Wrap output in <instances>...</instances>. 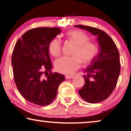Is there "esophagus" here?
Masks as SVG:
<instances>
[{
	"label": "esophagus",
	"mask_w": 131,
	"mask_h": 131,
	"mask_svg": "<svg viewBox=\"0 0 131 131\" xmlns=\"http://www.w3.org/2000/svg\"><path fill=\"white\" fill-rule=\"evenodd\" d=\"M74 77L71 76H66V79H73Z\"/></svg>",
	"instance_id": "1"
}]
</instances>
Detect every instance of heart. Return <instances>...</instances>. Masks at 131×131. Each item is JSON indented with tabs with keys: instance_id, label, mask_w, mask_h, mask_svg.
<instances>
[{
	"instance_id": "1",
	"label": "heart",
	"mask_w": 131,
	"mask_h": 131,
	"mask_svg": "<svg viewBox=\"0 0 131 131\" xmlns=\"http://www.w3.org/2000/svg\"><path fill=\"white\" fill-rule=\"evenodd\" d=\"M68 39L76 45L72 52L73 56L62 57L55 62V68L62 74L70 75L78 70L82 61L83 64L90 63L98 52L96 43L89 40L87 34L81 30H72L67 33ZM50 53L53 57L60 56L61 52V41L54 38L50 42L48 46Z\"/></svg>"
}]
</instances>
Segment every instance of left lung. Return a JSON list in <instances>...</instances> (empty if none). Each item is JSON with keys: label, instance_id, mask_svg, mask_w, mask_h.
<instances>
[{"label": "left lung", "instance_id": "obj_1", "mask_svg": "<svg viewBox=\"0 0 131 131\" xmlns=\"http://www.w3.org/2000/svg\"><path fill=\"white\" fill-rule=\"evenodd\" d=\"M74 27L97 36L99 52L83 71L85 84L78 92L88 103H100L112 94L117 84L121 71L119 52L114 41L103 30L83 25Z\"/></svg>", "mask_w": 131, "mask_h": 131}]
</instances>
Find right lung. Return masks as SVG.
Listing matches in <instances>:
<instances>
[{"mask_svg":"<svg viewBox=\"0 0 131 131\" xmlns=\"http://www.w3.org/2000/svg\"><path fill=\"white\" fill-rule=\"evenodd\" d=\"M60 33L58 27L32 28L18 40L14 48L12 66L15 85L21 95L34 104H50L65 80L64 75L51 71L48 49L50 42Z\"/></svg>","mask_w":131,"mask_h":131,"instance_id":"add662e5","label":"right lung"}]
</instances>
